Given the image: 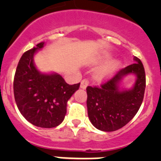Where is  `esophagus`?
Here are the masks:
<instances>
[{"label": "esophagus", "instance_id": "1", "mask_svg": "<svg viewBox=\"0 0 161 161\" xmlns=\"http://www.w3.org/2000/svg\"><path fill=\"white\" fill-rule=\"evenodd\" d=\"M89 85V82L87 79H83V80H82V82H81V84H80V88L82 89V90H85V89H86V87L88 86Z\"/></svg>", "mask_w": 161, "mask_h": 161}]
</instances>
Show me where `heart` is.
Here are the masks:
<instances>
[{"label": "heart", "instance_id": "1", "mask_svg": "<svg viewBox=\"0 0 161 161\" xmlns=\"http://www.w3.org/2000/svg\"><path fill=\"white\" fill-rule=\"evenodd\" d=\"M121 66L120 61H113L103 67L100 68L96 72V78L98 80H104L115 72Z\"/></svg>", "mask_w": 161, "mask_h": 161}]
</instances>
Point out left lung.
<instances>
[{"label": "left lung", "mask_w": 161, "mask_h": 161, "mask_svg": "<svg viewBox=\"0 0 161 161\" xmlns=\"http://www.w3.org/2000/svg\"><path fill=\"white\" fill-rule=\"evenodd\" d=\"M133 60L136 63L121 69L100 87L86 88L88 117L99 130L114 131L124 127L142 104L146 88L145 70L139 58L134 57ZM129 74L136 75V82L131 89L125 90L119 84Z\"/></svg>", "instance_id": "left-lung-1"}]
</instances>
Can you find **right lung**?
Here are the masks:
<instances>
[{"mask_svg": "<svg viewBox=\"0 0 161 161\" xmlns=\"http://www.w3.org/2000/svg\"><path fill=\"white\" fill-rule=\"evenodd\" d=\"M44 42L22 54L14 78V96L22 116L33 125L54 128L64 119L67 102L80 83L69 85L58 73L40 72L34 64L33 58Z\"/></svg>", "mask_w": 161, "mask_h": 161, "instance_id": "obj_1", "label": "right lung"}]
</instances>
